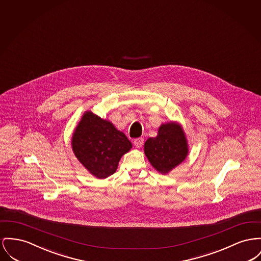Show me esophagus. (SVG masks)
Returning <instances> with one entry per match:
<instances>
[{
    "label": "esophagus",
    "mask_w": 261,
    "mask_h": 261,
    "mask_svg": "<svg viewBox=\"0 0 261 261\" xmlns=\"http://www.w3.org/2000/svg\"><path fill=\"white\" fill-rule=\"evenodd\" d=\"M143 144H144V139L143 138H137L134 140V145L138 149H140L143 146Z\"/></svg>",
    "instance_id": "1"
}]
</instances>
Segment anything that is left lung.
Masks as SVG:
<instances>
[{
    "instance_id": "left-lung-1",
    "label": "left lung",
    "mask_w": 261,
    "mask_h": 261,
    "mask_svg": "<svg viewBox=\"0 0 261 261\" xmlns=\"http://www.w3.org/2000/svg\"><path fill=\"white\" fill-rule=\"evenodd\" d=\"M144 152L153 169L168 174L184 162L189 152L182 126L175 121L163 123L158 135L145 142Z\"/></svg>"
}]
</instances>
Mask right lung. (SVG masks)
<instances>
[{"instance_id": "1", "label": "right lung", "mask_w": 261, "mask_h": 261, "mask_svg": "<svg viewBox=\"0 0 261 261\" xmlns=\"http://www.w3.org/2000/svg\"><path fill=\"white\" fill-rule=\"evenodd\" d=\"M71 141L77 161L98 179L113 174L123 154L132 148L131 142L113 123L91 110L83 114Z\"/></svg>"}]
</instances>
